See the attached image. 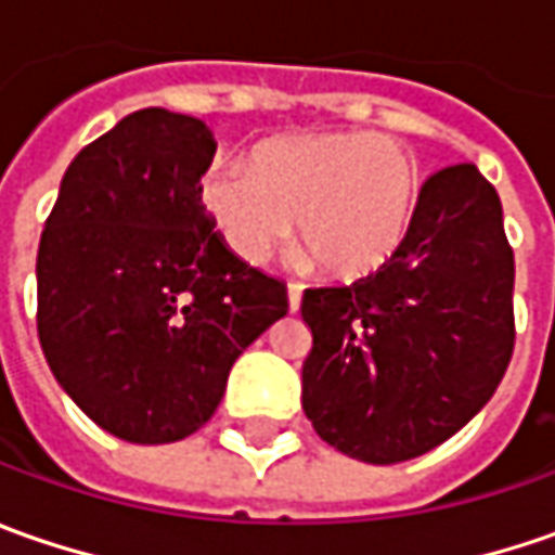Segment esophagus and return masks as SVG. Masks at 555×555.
<instances>
[{"mask_svg": "<svg viewBox=\"0 0 555 555\" xmlns=\"http://www.w3.org/2000/svg\"><path fill=\"white\" fill-rule=\"evenodd\" d=\"M300 295H304V285L300 282H288V310L292 313L300 307Z\"/></svg>", "mask_w": 555, "mask_h": 555, "instance_id": "34e87169", "label": "esophagus"}]
</instances>
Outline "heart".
I'll return each instance as SVG.
<instances>
[{"label": "heart", "mask_w": 555, "mask_h": 555, "mask_svg": "<svg viewBox=\"0 0 555 555\" xmlns=\"http://www.w3.org/2000/svg\"><path fill=\"white\" fill-rule=\"evenodd\" d=\"M421 199L409 150L377 134H300L260 146L255 171L211 165L202 202L227 248L260 263L300 227L325 273L369 276L405 245Z\"/></svg>", "instance_id": "b5f03b06"}]
</instances>
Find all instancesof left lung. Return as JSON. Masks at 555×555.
Here are the masks:
<instances>
[{
  "mask_svg": "<svg viewBox=\"0 0 555 555\" xmlns=\"http://www.w3.org/2000/svg\"><path fill=\"white\" fill-rule=\"evenodd\" d=\"M513 248L498 190L473 163L421 186L405 245L353 285L307 288L304 411L365 464L442 446L494 396L513 344Z\"/></svg>",
  "mask_w": 555,
  "mask_h": 555,
  "instance_id": "8db88e82",
  "label": "left lung"
}]
</instances>
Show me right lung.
Returning <instances> with one entry per match:
<instances>
[{"label":"right lung","mask_w":555,"mask_h":555,"mask_svg":"<svg viewBox=\"0 0 555 555\" xmlns=\"http://www.w3.org/2000/svg\"><path fill=\"white\" fill-rule=\"evenodd\" d=\"M211 128L163 106L79 150L36 255L51 374L101 430L186 439L248 344L288 313L285 282L236 258L202 205Z\"/></svg>","instance_id":"right-lung-1"}]
</instances>
